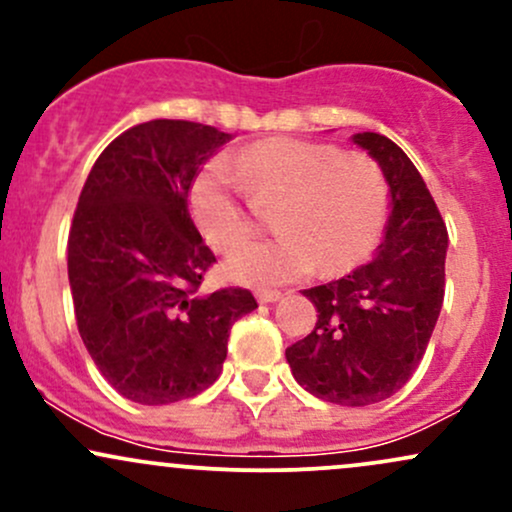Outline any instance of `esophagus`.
<instances>
[{
  "mask_svg": "<svg viewBox=\"0 0 512 512\" xmlns=\"http://www.w3.org/2000/svg\"><path fill=\"white\" fill-rule=\"evenodd\" d=\"M279 298H281V291H272V289L257 291V301H260V303H276Z\"/></svg>",
  "mask_w": 512,
  "mask_h": 512,
  "instance_id": "esophagus-1",
  "label": "esophagus"
}]
</instances>
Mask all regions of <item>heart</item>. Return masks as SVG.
I'll return each mask as SVG.
<instances>
[{
	"label": "heart",
	"mask_w": 512,
	"mask_h": 512,
	"mask_svg": "<svg viewBox=\"0 0 512 512\" xmlns=\"http://www.w3.org/2000/svg\"><path fill=\"white\" fill-rule=\"evenodd\" d=\"M272 204L281 236L243 245L226 262L243 284H289L317 267L322 274L354 269L380 240L390 185L363 151L272 137L240 151L236 168L209 161L190 187L199 231L221 252L243 243L257 226V207Z\"/></svg>",
	"instance_id": "1"
}]
</instances>
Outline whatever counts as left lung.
<instances>
[{"instance_id":"8db88e82","label":"left lung","mask_w":512,"mask_h":512,"mask_svg":"<svg viewBox=\"0 0 512 512\" xmlns=\"http://www.w3.org/2000/svg\"><path fill=\"white\" fill-rule=\"evenodd\" d=\"M354 142L383 168L392 211L378 255L344 279L305 289L313 332L286 349L293 378L310 395L346 407L383 402L407 385L426 354L445 296L448 228L424 178L392 139Z\"/></svg>"}]
</instances>
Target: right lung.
<instances>
[{
    "instance_id": "obj_1",
    "label": "right lung",
    "mask_w": 512,
    "mask_h": 512,
    "mask_svg": "<svg viewBox=\"0 0 512 512\" xmlns=\"http://www.w3.org/2000/svg\"><path fill=\"white\" fill-rule=\"evenodd\" d=\"M228 139L187 120L134 125L105 146L79 195L67 243L76 327L132 402H180L214 385L233 322L257 308L238 286L199 291L216 257L187 195Z\"/></svg>"
}]
</instances>
